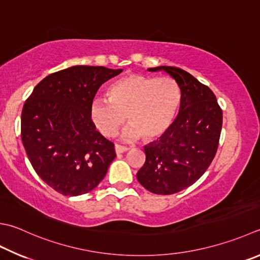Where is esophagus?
I'll return each mask as SVG.
<instances>
[{
    "label": "esophagus",
    "mask_w": 260,
    "mask_h": 260,
    "mask_svg": "<svg viewBox=\"0 0 260 260\" xmlns=\"http://www.w3.org/2000/svg\"><path fill=\"white\" fill-rule=\"evenodd\" d=\"M129 149H130L129 147H124V146H121V145H115V153L116 154L125 153V151H128Z\"/></svg>",
    "instance_id": "34e87169"
}]
</instances>
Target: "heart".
Returning <instances> with one entry per match:
<instances>
[{
    "label": "heart",
    "mask_w": 260,
    "mask_h": 260,
    "mask_svg": "<svg viewBox=\"0 0 260 260\" xmlns=\"http://www.w3.org/2000/svg\"><path fill=\"white\" fill-rule=\"evenodd\" d=\"M180 105V89L169 77L128 75L109 89V100L96 99L90 105V119L103 136L114 137L125 121V140L141 136L153 140L163 136L172 124Z\"/></svg>",
    "instance_id": "1"
}]
</instances>
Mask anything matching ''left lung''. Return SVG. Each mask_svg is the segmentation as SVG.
Instances as JSON below:
<instances>
[{"mask_svg":"<svg viewBox=\"0 0 260 260\" xmlns=\"http://www.w3.org/2000/svg\"><path fill=\"white\" fill-rule=\"evenodd\" d=\"M178 84L179 114L159 140L144 147L146 160L139 183L156 194H172L199 180L216 155L223 112L214 92L180 68L156 67Z\"/></svg>","mask_w":260,"mask_h":260,"instance_id":"left-lung-1","label":"left lung"}]
</instances>
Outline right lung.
Segmentation results:
<instances>
[{
    "mask_svg": "<svg viewBox=\"0 0 260 260\" xmlns=\"http://www.w3.org/2000/svg\"><path fill=\"white\" fill-rule=\"evenodd\" d=\"M122 69L75 66L54 72L34 88L21 113V140L34 170L64 196L89 192L115 158L114 144L90 119L100 87Z\"/></svg>",
    "mask_w": 260,
    "mask_h": 260,
    "instance_id": "1",
    "label": "right lung"
}]
</instances>
